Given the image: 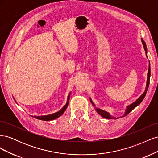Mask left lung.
<instances>
[{"label":"left lung","instance_id":"8db88e82","mask_svg":"<svg viewBox=\"0 0 158 158\" xmlns=\"http://www.w3.org/2000/svg\"><path fill=\"white\" fill-rule=\"evenodd\" d=\"M142 40V42L143 44V45H144V49H145V51H146V56H147V47H146V45L145 44V42L144 41V40H143L142 39H141ZM150 64H149V69H148V78H147V84H146V89H145V92L142 94V95H141V96L138 98V99H136V101H135V102H134L133 103H132L131 105H130V106H128L127 107V109L126 111V113H125V114L124 115L123 117H125L126 115H127V114L131 112L132 110L135 109L136 107H137L138 105H139L142 102V100L144 99V97L146 96V92H147V90H148V87H149V84H150ZM90 102L91 103H92V105L94 106H95L94 103L92 102V99H90ZM95 109H96V111L98 112V114H99L100 115L102 116L104 118H114V119H117L116 118H114V117H111V116L110 115V114H109V113L105 111H103V110L102 109H98V108H95Z\"/></svg>","mask_w":158,"mask_h":158}]
</instances>
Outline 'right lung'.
I'll return each instance as SVG.
<instances>
[{
    "label": "right lung",
    "mask_w": 158,
    "mask_h": 158,
    "mask_svg": "<svg viewBox=\"0 0 158 158\" xmlns=\"http://www.w3.org/2000/svg\"><path fill=\"white\" fill-rule=\"evenodd\" d=\"M70 94L68 96V99H67V102H66V104L63 107V108L61 110H60L59 111L56 112L55 113L51 114H49V115H45V116H40V117H35L34 116V117L35 118L40 119V120H42V121H51V120H54V119L58 118L59 117L61 116L62 114L64 113V112L65 111V110L68 107L69 105V99H70Z\"/></svg>",
    "instance_id": "1"
}]
</instances>
